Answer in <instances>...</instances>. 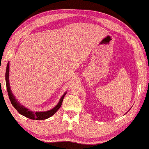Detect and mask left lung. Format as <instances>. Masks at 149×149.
I'll return each mask as SVG.
<instances>
[{"mask_svg":"<svg viewBox=\"0 0 149 149\" xmlns=\"http://www.w3.org/2000/svg\"><path fill=\"white\" fill-rule=\"evenodd\" d=\"M129 110H130V109H129Z\"/></svg>","mask_w":149,"mask_h":149,"instance_id":"left-lung-1","label":"left lung"}]
</instances>
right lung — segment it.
<instances>
[{
	"label": "right lung",
	"instance_id": "add662e5",
	"mask_svg": "<svg viewBox=\"0 0 149 149\" xmlns=\"http://www.w3.org/2000/svg\"><path fill=\"white\" fill-rule=\"evenodd\" d=\"M5 79H6V88L7 91H8V97L10 99V101L12 103V105H13V107H15L16 111L20 113V114L22 115L23 116H24L27 118H29L30 119L33 120H44L52 116L53 115L55 114L56 111L60 108L61 105H62V101L64 96L65 95L66 92L63 93V95L62 96V97L60 98V100L59 101V103L56 105L52 109L47 111H42V112H33L32 111H30L28 109L26 108L24 106H23L21 103H20L15 98V95H13L12 93V91L10 87V83H9V62L7 63L6 66V74H5Z\"/></svg>",
	"mask_w": 149,
	"mask_h": 149
}]
</instances>
